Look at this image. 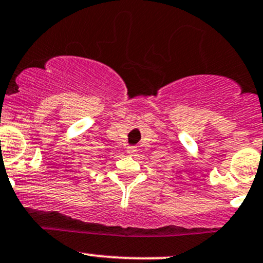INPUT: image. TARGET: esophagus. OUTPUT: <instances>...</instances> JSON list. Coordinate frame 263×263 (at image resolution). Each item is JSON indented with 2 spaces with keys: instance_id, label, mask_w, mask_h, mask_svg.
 <instances>
[{
  "instance_id": "obj_1",
  "label": "esophagus",
  "mask_w": 263,
  "mask_h": 263,
  "mask_svg": "<svg viewBox=\"0 0 263 263\" xmlns=\"http://www.w3.org/2000/svg\"><path fill=\"white\" fill-rule=\"evenodd\" d=\"M136 151H137V148L135 146H129L128 148H127V154H129V155H134Z\"/></svg>"
}]
</instances>
